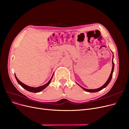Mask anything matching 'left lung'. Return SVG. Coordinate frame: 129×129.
Wrapping results in <instances>:
<instances>
[{
    "mask_svg": "<svg viewBox=\"0 0 129 129\" xmlns=\"http://www.w3.org/2000/svg\"><path fill=\"white\" fill-rule=\"evenodd\" d=\"M112 70H111V74H110V76H109V78H108V79L107 80V82H106V83H105L103 86H101V87H100V88H97V89H86V88H84V87H82L81 86H80V85H79V84H78L77 83V84L80 87H82V88H83L84 90H85L86 91H87V92H97V91H100V90H102L104 88H105L108 84H109V83L110 82V81H111V80L112 77V74H113V72L114 66V63H113V58H112Z\"/></svg>",
    "mask_w": 129,
    "mask_h": 129,
    "instance_id": "1",
    "label": "left lung"
}]
</instances>
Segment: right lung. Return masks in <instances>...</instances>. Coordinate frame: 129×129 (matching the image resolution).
<instances>
[{
  "mask_svg": "<svg viewBox=\"0 0 129 129\" xmlns=\"http://www.w3.org/2000/svg\"><path fill=\"white\" fill-rule=\"evenodd\" d=\"M15 77H16V79L17 80V81L18 82V83H19V85H21L23 88H24L25 90H28L29 91H30V92H40L42 90H43L44 89H45V88L48 86L50 83H51V81L53 78V75H54V73L53 74V75L52 76V77L51 78V79H50V80L48 82V83H47L46 84H45V85H43V86H39V87H30V86H27L25 84H24L23 83H22V82H20V81L17 78V77H16V74H15Z\"/></svg>",
  "mask_w": 129,
  "mask_h": 129,
  "instance_id": "1",
  "label": "right lung"
}]
</instances>
